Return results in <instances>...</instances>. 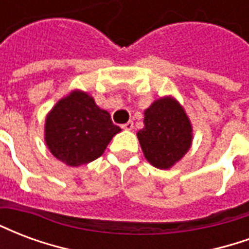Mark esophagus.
Masks as SVG:
<instances>
[{"label":"esophagus","instance_id":"esophagus-1","mask_svg":"<svg viewBox=\"0 0 249 249\" xmlns=\"http://www.w3.org/2000/svg\"><path fill=\"white\" fill-rule=\"evenodd\" d=\"M121 128L125 130H130L133 129V121H128V123H125V124L121 125Z\"/></svg>","mask_w":249,"mask_h":249}]
</instances>
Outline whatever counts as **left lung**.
Here are the masks:
<instances>
[{"label":"left lung","instance_id":"8db88e82","mask_svg":"<svg viewBox=\"0 0 249 249\" xmlns=\"http://www.w3.org/2000/svg\"><path fill=\"white\" fill-rule=\"evenodd\" d=\"M144 114V128L137 132L144 156L153 167L168 169L191 148V123L171 97L155 101Z\"/></svg>","mask_w":249,"mask_h":249}]
</instances>
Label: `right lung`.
Segmentation results:
<instances>
[{
  "mask_svg": "<svg viewBox=\"0 0 249 249\" xmlns=\"http://www.w3.org/2000/svg\"><path fill=\"white\" fill-rule=\"evenodd\" d=\"M120 128L90 96L71 92L48 114L45 141L54 156L71 167L96 160Z\"/></svg>",
  "mask_w": 249,
  "mask_h": 249,
  "instance_id": "1",
  "label": "right lung"
}]
</instances>
